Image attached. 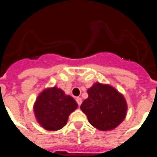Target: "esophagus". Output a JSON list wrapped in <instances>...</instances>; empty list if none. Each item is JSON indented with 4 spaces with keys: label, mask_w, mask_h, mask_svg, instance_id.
Returning a JSON list of instances; mask_svg holds the SVG:
<instances>
[{
    "label": "esophagus",
    "mask_w": 157,
    "mask_h": 157,
    "mask_svg": "<svg viewBox=\"0 0 157 157\" xmlns=\"http://www.w3.org/2000/svg\"><path fill=\"white\" fill-rule=\"evenodd\" d=\"M76 101H77V104H78V105H81V103H82V99H81V98L77 97V99H76Z\"/></svg>",
    "instance_id": "34e87169"
}]
</instances>
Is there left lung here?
<instances>
[{
	"label": "left lung",
	"instance_id": "obj_1",
	"mask_svg": "<svg viewBox=\"0 0 157 157\" xmlns=\"http://www.w3.org/2000/svg\"><path fill=\"white\" fill-rule=\"evenodd\" d=\"M88 98L80 105L92 125L100 131H111L119 125L127 115L124 96L108 84L96 83L87 90Z\"/></svg>",
	"mask_w": 157,
	"mask_h": 157
}]
</instances>
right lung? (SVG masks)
<instances>
[{"mask_svg":"<svg viewBox=\"0 0 157 157\" xmlns=\"http://www.w3.org/2000/svg\"><path fill=\"white\" fill-rule=\"evenodd\" d=\"M77 102L61 89L54 86L44 90L34 103L38 123L48 131H58L66 125L68 116L77 108Z\"/></svg>","mask_w":157,"mask_h":157,"instance_id":"add662e5","label":"right lung"}]
</instances>
